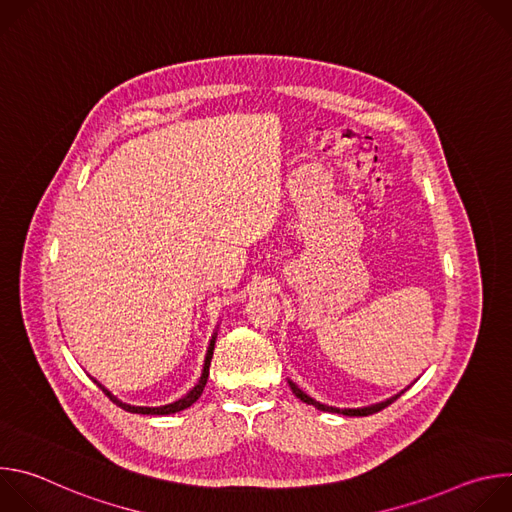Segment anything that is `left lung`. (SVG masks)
<instances>
[{
    "label": "left lung",
    "instance_id": "1",
    "mask_svg": "<svg viewBox=\"0 0 512 512\" xmlns=\"http://www.w3.org/2000/svg\"><path fill=\"white\" fill-rule=\"evenodd\" d=\"M287 383H289V387H291V391H294V395L298 397V399H302L304 403H308V405H314L316 409H320V411H328V413H342V415H350V417H364V415H373V413H377V411H381V409H385L387 405H391L395 399H399L407 389H403V391H399L397 395H393V397H389V399H385V401H379V403H373V405H364V407H344V409H340V407H332V405H326V403H320V401H316V399H312L310 395H306L294 381H289L287 379Z\"/></svg>",
    "mask_w": 512,
    "mask_h": 512
}]
</instances>
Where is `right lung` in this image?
Wrapping results in <instances>:
<instances>
[{"mask_svg":"<svg viewBox=\"0 0 512 512\" xmlns=\"http://www.w3.org/2000/svg\"><path fill=\"white\" fill-rule=\"evenodd\" d=\"M214 342H216V332L212 334L210 338V344H208V350H206V356H204V367H202V375L198 379V383L180 399H176L174 403H168V405H160V407H141V405H129V403H123L121 399H117L105 385H101L97 379H93L97 383V387H101V391L115 403L119 405L121 409L129 411V413H141V415H172V413H178V411H184L188 409L192 403L198 401V397L202 395L204 387H206V379H208V369H210V358H212V350H214Z\"/></svg>","mask_w":512,"mask_h":512,"instance_id":"right-lung-1","label":"right lung"}]
</instances>
